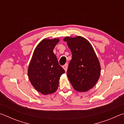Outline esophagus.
<instances>
[{"label": "esophagus", "instance_id": "1", "mask_svg": "<svg viewBox=\"0 0 124 124\" xmlns=\"http://www.w3.org/2000/svg\"><path fill=\"white\" fill-rule=\"evenodd\" d=\"M68 63H66L64 65V66H63V69L65 70L66 72H67V68H68Z\"/></svg>", "mask_w": 124, "mask_h": 124}]
</instances>
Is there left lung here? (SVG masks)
Returning <instances> with one entry per match:
<instances>
[{
    "label": "left lung",
    "instance_id": "8db88e82",
    "mask_svg": "<svg viewBox=\"0 0 124 124\" xmlns=\"http://www.w3.org/2000/svg\"><path fill=\"white\" fill-rule=\"evenodd\" d=\"M72 54L67 70V77L75 90L86 92L93 88L100 78L101 66L93 47L81 36L66 37Z\"/></svg>",
    "mask_w": 124,
    "mask_h": 124
}]
</instances>
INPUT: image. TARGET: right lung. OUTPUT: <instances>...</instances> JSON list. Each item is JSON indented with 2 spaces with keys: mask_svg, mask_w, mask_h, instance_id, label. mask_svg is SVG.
<instances>
[{
  "mask_svg": "<svg viewBox=\"0 0 124 124\" xmlns=\"http://www.w3.org/2000/svg\"><path fill=\"white\" fill-rule=\"evenodd\" d=\"M59 41L58 38L42 40L35 47L29 64V80L34 89L43 95L55 92L60 77L65 73L53 52Z\"/></svg>",
  "mask_w": 124,
  "mask_h": 124,
  "instance_id": "right-lung-1",
  "label": "right lung"
}]
</instances>
